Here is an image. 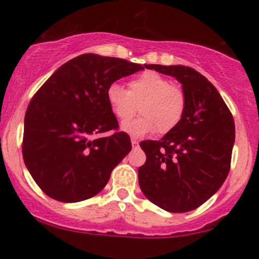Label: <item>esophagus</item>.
I'll return each instance as SVG.
<instances>
[{
  "label": "esophagus",
  "instance_id": "esophagus-1",
  "mask_svg": "<svg viewBox=\"0 0 259 259\" xmlns=\"http://www.w3.org/2000/svg\"><path fill=\"white\" fill-rule=\"evenodd\" d=\"M132 146H133V148H138L139 147V141H138V140L132 139Z\"/></svg>",
  "mask_w": 259,
  "mask_h": 259
}]
</instances>
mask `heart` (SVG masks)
Masks as SVG:
<instances>
[{"label": "heart", "instance_id": "1", "mask_svg": "<svg viewBox=\"0 0 259 259\" xmlns=\"http://www.w3.org/2000/svg\"><path fill=\"white\" fill-rule=\"evenodd\" d=\"M107 102L119 120H127L138 111L141 117L121 124V130L135 138L157 129L167 134L180 124L186 109L184 91L157 72H145L130 80L129 90L112 82L106 91Z\"/></svg>", "mask_w": 259, "mask_h": 259}]
</instances>
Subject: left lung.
<instances>
[{"label": "left lung", "mask_w": 259, "mask_h": 259, "mask_svg": "<svg viewBox=\"0 0 259 259\" xmlns=\"http://www.w3.org/2000/svg\"><path fill=\"white\" fill-rule=\"evenodd\" d=\"M181 84L186 109L180 124L159 141L140 142L146 162L139 168L141 191L171 213L190 212L221 189L235 142L233 115L208 79L185 65L147 64Z\"/></svg>", "instance_id": "1"}]
</instances>
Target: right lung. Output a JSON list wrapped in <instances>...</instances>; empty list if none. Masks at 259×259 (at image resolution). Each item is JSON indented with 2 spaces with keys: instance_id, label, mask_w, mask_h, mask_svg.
<instances>
[{
  "instance_id": "1",
  "label": "right lung",
  "mask_w": 259,
  "mask_h": 259,
  "mask_svg": "<svg viewBox=\"0 0 259 259\" xmlns=\"http://www.w3.org/2000/svg\"><path fill=\"white\" fill-rule=\"evenodd\" d=\"M146 67L85 53L61 65L35 94L25 113L23 158L47 196L74 203L106 186L113 169L132 151L123 132L95 138L118 127L107 88Z\"/></svg>"
}]
</instances>
